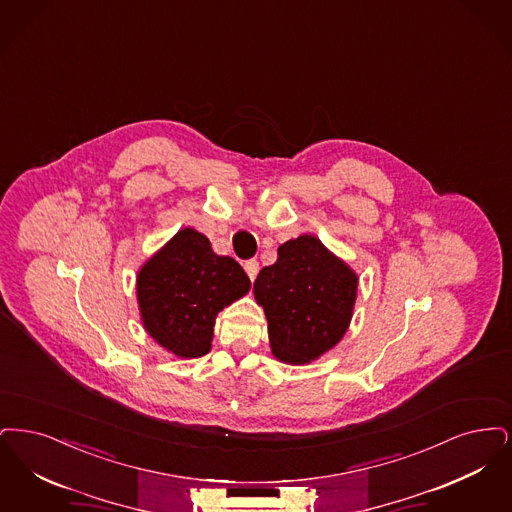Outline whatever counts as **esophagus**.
<instances>
[{
    "instance_id": "1",
    "label": "esophagus",
    "mask_w": 512,
    "mask_h": 512,
    "mask_svg": "<svg viewBox=\"0 0 512 512\" xmlns=\"http://www.w3.org/2000/svg\"><path fill=\"white\" fill-rule=\"evenodd\" d=\"M245 271L246 275H248V279H250V281H254V279H256V275H258V271H260V264H258V260H246Z\"/></svg>"
}]
</instances>
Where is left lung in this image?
Here are the masks:
<instances>
[{"mask_svg": "<svg viewBox=\"0 0 512 512\" xmlns=\"http://www.w3.org/2000/svg\"><path fill=\"white\" fill-rule=\"evenodd\" d=\"M277 254V262L258 273L254 296L266 312L273 356L310 363L346 333L357 275L313 235L287 241Z\"/></svg>", "mask_w": 512, "mask_h": 512, "instance_id": "8db88e82", "label": "left lung"}]
</instances>
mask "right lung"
<instances>
[{"instance_id": "obj_1", "label": "right lung", "mask_w": 512, "mask_h": 512, "mask_svg": "<svg viewBox=\"0 0 512 512\" xmlns=\"http://www.w3.org/2000/svg\"><path fill=\"white\" fill-rule=\"evenodd\" d=\"M250 289L237 260L218 256L191 227L155 254L137 275V302L147 333L178 357L208 354L214 319Z\"/></svg>"}]
</instances>
